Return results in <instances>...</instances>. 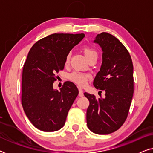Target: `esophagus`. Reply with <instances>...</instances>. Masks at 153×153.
<instances>
[{
  "mask_svg": "<svg viewBox=\"0 0 153 153\" xmlns=\"http://www.w3.org/2000/svg\"><path fill=\"white\" fill-rule=\"evenodd\" d=\"M79 97H82V96H83V90L81 89V88H79Z\"/></svg>",
  "mask_w": 153,
  "mask_h": 153,
  "instance_id": "esophagus-1",
  "label": "esophagus"
}]
</instances>
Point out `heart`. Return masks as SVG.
I'll use <instances>...</instances> for the list:
<instances>
[{"instance_id": "1", "label": "heart", "mask_w": 153, "mask_h": 153, "mask_svg": "<svg viewBox=\"0 0 153 153\" xmlns=\"http://www.w3.org/2000/svg\"><path fill=\"white\" fill-rule=\"evenodd\" d=\"M83 53H84L85 57L88 58V60H90L92 58L97 57V52L95 49H92L91 47H86L83 48ZM70 53L67 55L65 60V63L68 65L70 62ZM89 79L88 75L84 74V73H81L79 72H74L69 75V79L72 81V82L76 83L79 86H84L86 84L88 80Z\"/></svg>"}]
</instances>
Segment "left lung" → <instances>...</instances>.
Here are the masks:
<instances>
[{
    "mask_svg": "<svg viewBox=\"0 0 153 153\" xmlns=\"http://www.w3.org/2000/svg\"><path fill=\"white\" fill-rule=\"evenodd\" d=\"M94 42L102 47V63L93 85L105 91V98L84 95L90 104L86 112L87 126L98 134H108L126 120L134 93L133 63L124 45L108 33L98 34Z\"/></svg>",
    "mask_w": 153,
    "mask_h": 153,
    "instance_id": "left-lung-1",
    "label": "left lung"
}]
</instances>
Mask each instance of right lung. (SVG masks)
<instances>
[{
  "mask_svg": "<svg viewBox=\"0 0 153 153\" xmlns=\"http://www.w3.org/2000/svg\"><path fill=\"white\" fill-rule=\"evenodd\" d=\"M84 36L54 33L35 42L29 51L22 72V104L39 130L55 131L64 126L79 91L70 81L65 82L60 91L53 88V83L64 69L67 55Z\"/></svg>",
  "mask_w": 153,
  "mask_h": 153,
  "instance_id": "add662e5",
  "label": "right lung"
}]
</instances>
